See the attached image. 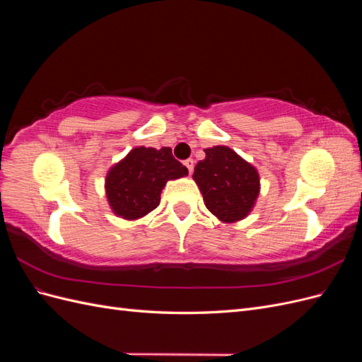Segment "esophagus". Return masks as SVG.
Returning <instances> with one entry per match:
<instances>
[{"instance_id":"34e87169","label":"esophagus","mask_w":362,"mask_h":362,"mask_svg":"<svg viewBox=\"0 0 362 362\" xmlns=\"http://www.w3.org/2000/svg\"><path fill=\"white\" fill-rule=\"evenodd\" d=\"M184 164H185V168L189 169V173H192L193 172V168H194V161H193V158H187L184 161Z\"/></svg>"}]
</instances>
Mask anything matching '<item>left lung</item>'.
Masks as SVG:
<instances>
[{"instance_id":"obj_1","label":"left lung","mask_w":362,"mask_h":362,"mask_svg":"<svg viewBox=\"0 0 362 362\" xmlns=\"http://www.w3.org/2000/svg\"><path fill=\"white\" fill-rule=\"evenodd\" d=\"M193 180L205 206L225 223L245 218L259 193L257 169L228 146L205 149V160L196 164Z\"/></svg>"}]
</instances>
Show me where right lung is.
<instances>
[{"mask_svg": "<svg viewBox=\"0 0 362 362\" xmlns=\"http://www.w3.org/2000/svg\"><path fill=\"white\" fill-rule=\"evenodd\" d=\"M185 175H189L187 168L175 160L170 148H134L107 173L108 204L116 216L127 221L140 218L158 206L169 180Z\"/></svg>", "mask_w": 362, "mask_h": 362, "instance_id": "add662e5", "label": "right lung"}]
</instances>
